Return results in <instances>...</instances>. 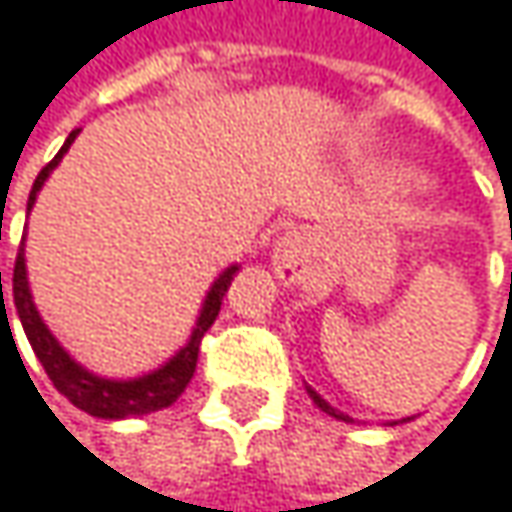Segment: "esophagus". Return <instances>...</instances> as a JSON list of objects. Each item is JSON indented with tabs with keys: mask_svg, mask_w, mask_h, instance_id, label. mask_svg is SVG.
<instances>
[{
	"mask_svg": "<svg viewBox=\"0 0 512 512\" xmlns=\"http://www.w3.org/2000/svg\"><path fill=\"white\" fill-rule=\"evenodd\" d=\"M315 239L306 230H288L276 239L273 248V270L285 285H303L312 273Z\"/></svg>",
	"mask_w": 512,
	"mask_h": 512,
	"instance_id": "obj_1",
	"label": "esophagus"
}]
</instances>
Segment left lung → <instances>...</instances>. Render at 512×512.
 <instances>
[{"instance_id": "8db88e82", "label": "left lung", "mask_w": 512, "mask_h": 512, "mask_svg": "<svg viewBox=\"0 0 512 512\" xmlns=\"http://www.w3.org/2000/svg\"><path fill=\"white\" fill-rule=\"evenodd\" d=\"M306 390H309V396H312V402H315V405H318V408H321L324 414H330V417H336V420H345V423H351V417H348V414H342V411H336V408H333V405H330L327 399H321V396H318V393H315L312 387H306ZM405 420H414V417H405ZM405 420H402V423H405Z\"/></svg>"}]
</instances>
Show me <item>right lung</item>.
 <instances>
[{
  "instance_id": "obj_1",
  "label": "right lung",
  "mask_w": 512,
  "mask_h": 512,
  "mask_svg": "<svg viewBox=\"0 0 512 512\" xmlns=\"http://www.w3.org/2000/svg\"><path fill=\"white\" fill-rule=\"evenodd\" d=\"M77 131L68 134V140L62 143V149L56 152V158L35 176L32 182V191H29V203L26 209L32 212L35 206V197L41 191V185L47 182V176L53 173V167L62 161V155L68 152V146L74 143ZM236 264L227 267L209 288L206 300H203V309H200V318L188 336V342L164 363L158 366L155 372L149 375H140V378H131V381H110V378H98L92 375L89 369H83L59 342L56 336L47 330V324L41 321L35 303H32V291H29V279H26V258H23V242H20V251H17V261H14V309L20 315V324H23V333L35 351V357L41 360L47 378L53 381V387L80 411L92 414V417H101V420H125V417H143V414H152V411H161L167 405H173L182 390L188 387V381L194 378V366H197V354H200V339L203 333L215 324L218 318V309H221V300L236 276ZM0 303H2V321H8L5 315V300H2V273H0ZM11 333V330H8Z\"/></svg>"
}]
</instances>
